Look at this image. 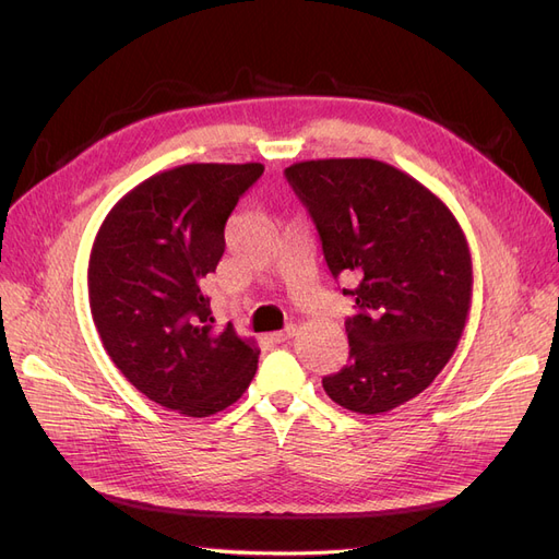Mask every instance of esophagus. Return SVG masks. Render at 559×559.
Listing matches in <instances>:
<instances>
[{"instance_id":"obj_1","label":"esophagus","mask_w":559,"mask_h":559,"mask_svg":"<svg viewBox=\"0 0 559 559\" xmlns=\"http://www.w3.org/2000/svg\"><path fill=\"white\" fill-rule=\"evenodd\" d=\"M296 324H289V326H286L284 331H275V333H270V341H273V343H284V341H289V337L292 335H296Z\"/></svg>"}]
</instances>
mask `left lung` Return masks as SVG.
I'll list each match as a JSON object with an SVG mask.
<instances>
[{
	"mask_svg": "<svg viewBox=\"0 0 559 559\" xmlns=\"http://www.w3.org/2000/svg\"><path fill=\"white\" fill-rule=\"evenodd\" d=\"M319 230L331 275L357 286L345 321L349 359L321 380L331 401L380 415L415 399L460 345L473 263L445 202L399 167L373 158H321L286 167Z\"/></svg>",
	"mask_w": 559,
	"mask_h": 559,
	"instance_id": "obj_1",
	"label": "left lung"
}]
</instances>
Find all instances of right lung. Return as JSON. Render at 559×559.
<instances>
[{
    "mask_svg": "<svg viewBox=\"0 0 559 559\" xmlns=\"http://www.w3.org/2000/svg\"><path fill=\"white\" fill-rule=\"evenodd\" d=\"M261 163H186L134 186L99 226L88 261L95 329L116 368L163 408L210 417L238 401L261 349L214 329L202 280Z\"/></svg>",
    "mask_w": 559,
    "mask_h": 559,
    "instance_id": "obj_1",
    "label": "right lung"
}]
</instances>
